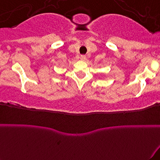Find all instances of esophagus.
I'll use <instances>...</instances> for the list:
<instances>
[{
  "instance_id": "esophagus-1",
  "label": "esophagus",
  "mask_w": 160,
  "mask_h": 160,
  "mask_svg": "<svg viewBox=\"0 0 160 160\" xmlns=\"http://www.w3.org/2000/svg\"><path fill=\"white\" fill-rule=\"evenodd\" d=\"M86 58V56H85V55H81V56H80V59L82 60V61H84Z\"/></svg>"
}]
</instances>
